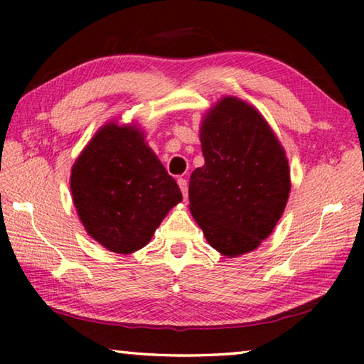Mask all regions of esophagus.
Here are the masks:
<instances>
[{
  "label": "esophagus",
  "instance_id": "obj_1",
  "mask_svg": "<svg viewBox=\"0 0 364 364\" xmlns=\"http://www.w3.org/2000/svg\"><path fill=\"white\" fill-rule=\"evenodd\" d=\"M178 186H180V189H181L183 197L186 199L188 197V181L184 180V178H178Z\"/></svg>",
  "mask_w": 364,
  "mask_h": 364
}]
</instances>
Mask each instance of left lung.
<instances>
[{
  "mask_svg": "<svg viewBox=\"0 0 364 364\" xmlns=\"http://www.w3.org/2000/svg\"><path fill=\"white\" fill-rule=\"evenodd\" d=\"M200 144L205 164L191 175V213L220 254L257 249L291 193L284 149L250 104L230 96L202 122Z\"/></svg>",
  "mask_w": 364,
  "mask_h": 364,
  "instance_id": "obj_1",
  "label": "left lung"
}]
</instances>
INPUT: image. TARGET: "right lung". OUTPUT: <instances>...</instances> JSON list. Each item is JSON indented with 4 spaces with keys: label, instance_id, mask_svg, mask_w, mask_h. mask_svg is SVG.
Returning a JSON list of instances; mask_svg holds the SVG:
<instances>
[{
    "label": "right lung",
    "instance_id": "1",
    "mask_svg": "<svg viewBox=\"0 0 364 364\" xmlns=\"http://www.w3.org/2000/svg\"><path fill=\"white\" fill-rule=\"evenodd\" d=\"M70 189L86 232L117 254L143 249L183 199L144 134L117 123L102 127L80 154Z\"/></svg>",
    "mask_w": 364,
    "mask_h": 364
}]
</instances>
